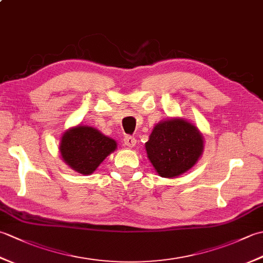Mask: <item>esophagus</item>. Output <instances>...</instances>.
I'll use <instances>...</instances> for the list:
<instances>
[{
  "instance_id": "esophagus-1",
  "label": "esophagus",
  "mask_w": 263,
  "mask_h": 263,
  "mask_svg": "<svg viewBox=\"0 0 263 263\" xmlns=\"http://www.w3.org/2000/svg\"><path fill=\"white\" fill-rule=\"evenodd\" d=\"M124 144L128 148H133L137 144V140L135 137H131V136H126L124 138Z\"/></svg>"
}]
</instances>
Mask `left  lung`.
<instances>
[{
	"label": "left lung",
	"instance_id": "1",
	"mask_svg": "<svg viewBox=\"0 0 263 263\" xmlns=\"http://www.w3.org/2000/svg\"><path fill=\"white\" fill-rule=\"evenodd\" d=\"M144 146L156 172L173 178L197 164L203 153V137L192 123L176 117L156 124Z\"/></svg>",
	"mask_w": 263,
	"mask_h": 263
}]
</instances>
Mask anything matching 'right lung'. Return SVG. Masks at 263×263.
<instances>
[{
    "mask_svg": "<svg viewBox=\"0 0 263 263\" xmlns=\"http://www.w3.org/2000/svg\"><path fill=\"white\" fill-rule=\"evenodd\" d=\"M116 141L95 127L77 125L66 130L60 143V153L66 165L83 175H90L116 149Z\"/></svg>",
    "mask_w": 263,
    "mask_h": 263,
    "instance_id": "1",
    "label": "right lung"
}]
</instances>
